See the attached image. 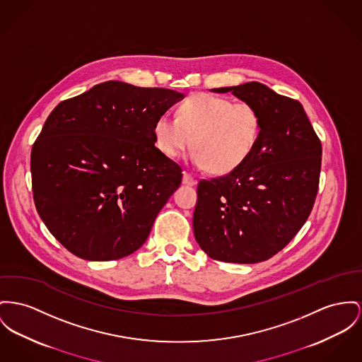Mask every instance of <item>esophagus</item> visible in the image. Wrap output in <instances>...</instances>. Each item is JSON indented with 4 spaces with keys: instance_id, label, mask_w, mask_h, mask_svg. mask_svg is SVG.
Instances as JSON below:
<instances>
[{
    "instance_id": "esophagus-1",
    "label": "esophagus",
    "mask_w": 362,
    "mask_h": 362,
    "mask_svg": "<svg viewBox=\"0 0 362 362\" xmlns=\"http://www.w3.org/2000/svg\"><path fill=\"white\" fill-rule=\"evenodd\" d=\"M182 184H184V185H188V187H193V185L196 184V180H193L192 177H191L187 171H184V175H182Z\"/></svg>"
}]
</instances>
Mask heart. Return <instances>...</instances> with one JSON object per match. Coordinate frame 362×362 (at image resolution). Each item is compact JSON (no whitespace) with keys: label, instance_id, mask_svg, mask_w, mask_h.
<instances>
[{"label":"heart","instance_id":"obj_1","mask_svg":"<svg viewBox=\"0 0 362 362\" xmlns=\"http://www.w3.org/2000/svg\"><path fill=\"white\" fill-rule=\"evenodd\" d=\"M262 118L248 103L197 93L178 108V118L160 115L153 124L155 144L177 158L192 145L189 160L196 169L228 174L239 169L261 140Z\"/></svg>","mask_w":362,"mask_h":362}]
</instances>
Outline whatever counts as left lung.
<instances>
[{"label": "left lung", "instance_id": "8db88e82", "mask_svg": "<svg viewBox=\"0 0 362 362\" xmlns=\"http://www.w3.org/2000/svg\"><path fill=\"white\" fill-rule=\"evenodd\" d=\"M233 93L261 114L262 133L239 169L202 180L193 233L213 259L258 264L283 250L313 209L321 143L302 104L259 82L211 89Z\"/></svg>", "mask_w": 362, "mask_h": 362}]
</instances>
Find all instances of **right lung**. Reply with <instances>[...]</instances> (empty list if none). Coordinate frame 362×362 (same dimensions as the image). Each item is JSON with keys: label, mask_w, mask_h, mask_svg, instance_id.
Segmentation results:
<instances>
[{"label": "right lung", "mask_w": 362, "mask_h": 362, "mask_svg": "<svg viewBox=\"0 0 362 362\" xmlns=\"http://www.w3.org/2000/svg\"><path fill=\"white\" fill-rule=\"evenodd\" d=\"M184 97L108 81L50 112L31 151L34 203L74 255L112 261L144 244L182 180L153 124Z\"/></svg>", "instance_id": "add662e5"}]
</instances>
